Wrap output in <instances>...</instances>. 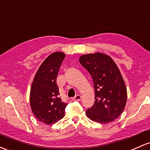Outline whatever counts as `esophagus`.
<instances>
[{
	"label": "esophagus",
	"instance_id": "esophagus-1",
	"mask_svg": "<svg viewBox=\"0 0 150 150\" xmlns=\"http://www.w3.org/2000/svg\"><path fill=\"white\" fill-rule=\"evenodd\" d=\"M72 100H73V101H80V100H81V96H80V95H77L76 96L74 97L73 98H72Z\"/></svg>",
	"mask_w": 150,
	"mask_h": 150
}]
</instances>
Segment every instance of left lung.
<instances>
[{
  "label": "left lung",
  "mask_w": 150,
  "mask_h": 150,
  "mask_svg": "<svg viewBox=\"0 0 150 150\" xmlns=\"http://www.w3.org/2000/svg\"><path fill=\"white\" fill-rule=\"evenodd\" d=\"M93 80V106L85 112L91 120L107 124L114 121L125 108L127 93L119 68L111 57L105 53L85 54L79 58Z\"/></svg>",
  "instance_id": "obj_1"
}]
</instances>
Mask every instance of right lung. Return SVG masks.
Wrapping results in <instances>:
<instances>
[{"label":"right lung","instance_id":"obj_1","mask_svg":"<svg viewBox=\"0 0 150 150\" xmlns=\"http://www.w3.org/2000/svg\"><path fill=\"white\" fill-rule=\"evenodd\" d=\"M65 57L62 52H55L46 57L36 72L30 88V105L33 114L40 122L49 125L63 118L67 105L62 102L56 83Z\"/></svg>","mask_w":150,"mask_h":150}]
</instances>
